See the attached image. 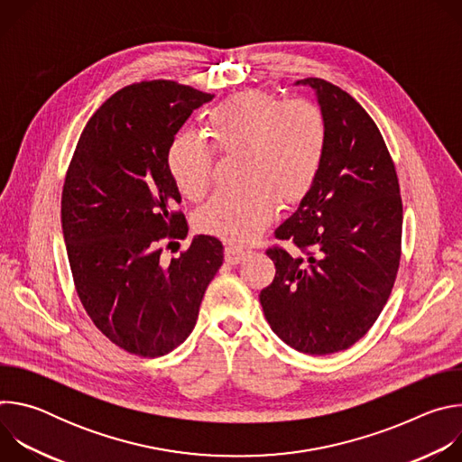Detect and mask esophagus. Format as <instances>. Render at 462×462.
Returning <instances> with one entry per match:
<instances>
[{
	"instance_id": "esophagus-1",
	"label": "esophagus",
	"mask_w": 462,
	"mask_h": 462,
	"mask_svg": "<svg viewBox=\"0 0 462 462\" xmlns=\"http://www.w3.org/2000/svg\"><path fill=\"white\" fill-rule=\"evenodd\" d=\"M246 255V252L236 245H226L225 246V259L230 265H237V263L243 261V257Z\"/></svg>"
}]
</instances>
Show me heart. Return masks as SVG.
Wrapping results in <instances>:
<instances>
[{
	"label": "heart",
	"instance_id": "b5f03b06",
	"mask_svg": "<svg viewBox=\"0 0 462 462\" xmlns=\"http://www.w3.org/2000/svg\"><path fill=\"white\" fill-rule=\"evenodd\" d=\"M205 124L219 153H241L243 186L214 195L197 214V226L245 245L273 221L276 203L298 205L316 184L327 150V120L314 102L248 89L216 104ZM214 148L189 131L171 141L168 170L188 199H201L208 191Z\"/></svg>",
	"mask_w": 462,
	"mask_h": 462
}]
</instances>
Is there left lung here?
<instances>
[{"instance_id":"obj_1","label":"left lung","mask_w":462,"mask_h":462,"mask_svg":"<svg viewBox=\"0 0 462 462\" xmlns=\"http://www.w3.org/2000/svg\"><path fill=\"white\" fill-rule=\"evenodd\" d=\"M327 120L319 177L274 236L303 255L271 246L276 276L259 301L273 331L307 355L356 344L380 316L399 273L402 199L397 170L374 120L344 89L321 79Z\"/></svg>"}]
</instances>
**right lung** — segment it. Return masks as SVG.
I'll return each mask as SVG.
<instances>
[{"instance_id": "add662e5", "label": "right lung", "mask_w": 462, "mask_h": 462, "mask_svg": "<svg viewBox=\"0 0 462 462\" xmlns=\"http://www.w3.org/2000/svg\"><path fill=\"white\" fill-rule=\"evenodd\" d=\"M212 98L171 80L116 91L86 124L65 175L61 230L77 294L98 331L131 355L155 358L180 346L223 265L212 236L161 259L164 241L188 234L168 148Z\"/></svg>"}]
</instances>
